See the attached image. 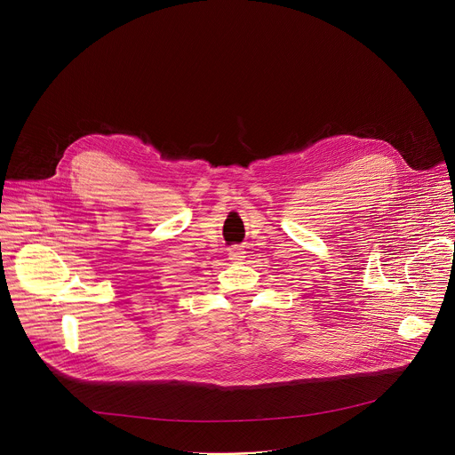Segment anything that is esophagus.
<instances>
[{"label": "esophagus", "instance_id": "34e87169", "mask_svg": "<svg viewBox=\"0 0 455 455\" xmlns=\"http://www.w3.org/2000/svg\"><path fill=\"white\" fill-rule=\"evenodd\" d=\"M246 251L243 250V246H232V248H228V259L232 263H235V265H241L243 261H244V255Z\"/></svg>", "mask_w": 455, "mask_h": 455}]
</instances>
